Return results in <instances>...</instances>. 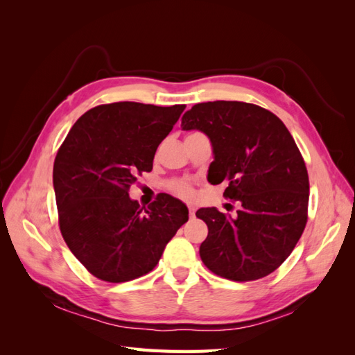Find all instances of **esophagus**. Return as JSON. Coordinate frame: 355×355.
Instances as JSON below:
<instances>
[{"instance_id": "1", "label": "esophagus", "mask_w": 355, "mask_h": 355, "mask_svg": "<svg viewBox=\"0 0 355 355\" xmlns=\"http://www.w3.org/2000/svg\"><path fill=\"white\" fill-rule=\"evenodd\" d=\"M188 210H189V216L191 218H194L196 216V206H194V204H189V206H188Z\"/></svg>"}]
</instances>
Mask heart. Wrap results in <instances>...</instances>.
<instances>
[{"label": "heart", "instance_id": "heart-1", "mask_svg": "<svg viewBox=\"0 0 355 355\" xmlns=\"http://www.w3.org/2000/svg\"><path fill=\"white\" fill-rule=\"evenodd\" d=\"M171 191L175 192L176 196L182 197V198H191L194 196V189L185 180H178L171 184Z\"/></svg>", "mask_w": 355, "mask_h": 355}]
</instances>
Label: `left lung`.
<instances>
[{
    "instance_id": "left-lung-1",
    "label": "left lung",
    "mask_w": 355,
    "mask_h": 355,
    "mask_svg": "<svg viewBox=\"0 0 355 355\" xmlns=\"http://www.w3.org/2000/svg\"><path fill=\"white\" fill-rule=\"evenodd\" d=\"M182 130H200L213 148L207 180H228L223 196L237 201L231 216L216 207L197 210L209 235L202 263L232 282H252L280 266L306 225L308 171L283 121L261 106L216 101L192 106Z\"/></svg>"
}]
</instances>
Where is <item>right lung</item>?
<instances>
[{
	"mask_svg": "<svg viewBox=\"0 0 355 355\" xmlns=\"http://www.w3.org/2000/svg\"><path fill=\"white\" fill-rule=\"evenodd\" d=\"M185 105H99L81 115L59 148L53 187L63 240L87 271L124 283L153 271L188 220V207L159 194L148 209L128 197L137 173L153 170L158 145Z\"/></svg>",
	"mask_w": 355,
	"mask_h": 355,
	"instance_id": "add662e5",
	"label": "right lung"
}]
</instances>
